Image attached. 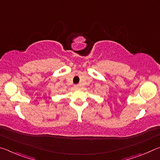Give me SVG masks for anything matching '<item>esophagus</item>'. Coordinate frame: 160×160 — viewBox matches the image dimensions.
I'll return each mask as SVG.
<instances>
[{
	"instance_id": "obj_1",
	"label": "esophagus",
	"mask_w": 160,
	"mask_h": 160,
	"mask_svg": "<svg viewBox=\"0 0 160 160\" xmlns=\"http://www.w3.org/2000/svg\"><path fill=\"white\" fill-rule=\"evenodd\" d=\"M74 88H75V89H79L80 88V86L78 85H76L74 86Z\"/></svg>"
}]
</instances>
